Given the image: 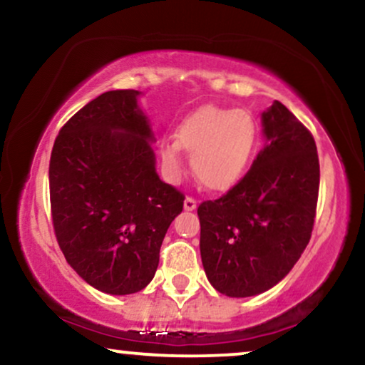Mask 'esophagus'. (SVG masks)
<instances>
[{"mask_svg": "<svg viewBox=\"0 0 365 365\" xmlns=\"http://www.w3.org/2000/svg\"><path fill=\"white\" fill-rule=\"evenodd\" d=\"M197 207V200L193 197H187L185 202H183V209L185 210H195Z\"/></svg>", "mask_w": 365, "mask_h": 365, "instance_id": "esophagus-1", "label": "esophagus"}]
</instances>
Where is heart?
<instances>
[{"label":"heart","mask_w":365,"mask_h":365,"mask_svg":"<svg viewBox=\"0 0 365 365\" xmlns=\"http://www.w3.org/2000/svg\"><path fill=\"white\" fill-rule=\"evenodd\" d=\"M256 135L255 118L247 110L205 106L180 124L177 141L161 145V160L170 173L178 175L183 148L192 155L198 182L212 190H224L246 172Z\"/></svg>","instance_id":"heart-1"}]
</instances>
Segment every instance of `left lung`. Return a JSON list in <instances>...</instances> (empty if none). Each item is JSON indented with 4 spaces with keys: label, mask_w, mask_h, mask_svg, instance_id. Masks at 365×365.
<instances>
[{
    "label": "left lung",
    "mask_w": 365,
    "mask_h": 365,
    "mask_svg": "<svg viewBox=\"0 0 365 365\" xmlns=\"http://www.w3.org/2000/svg\"><path fill=\"white\" fill-rule=\"evenodd\" d=\"M266 145L227 193L198 205L200 255L219 293L246 298L292 271L312 237L320 163L312 133L274 101L262 113Z\"/></svg>",
    "instance_id": "8db88e82"
}]
</instances>
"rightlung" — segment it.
<instances>
[{
    "mask_svg": "<svg viewBox=\"0 0 365 365\" xmlns=\"http://www.w3.org/2000/svg\"><path fill=\"white\" fill-rule=\"evenodd\" d=\"M140 92L109 91L60 129L50 156V209L68 264L99 292L129 294L153 279L185 195L160 180Z\"/></svg>",
    "mask_w": 365,
    "mask_h": 365,
    "instance_id": "add662e5",
    "label": "right lung"
}]
</instances>
